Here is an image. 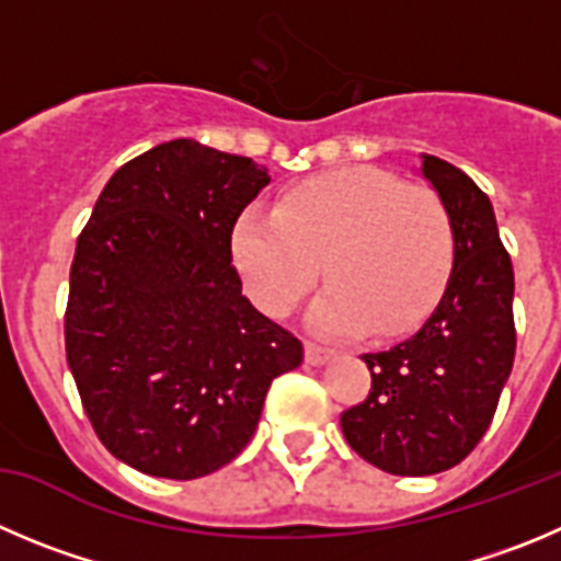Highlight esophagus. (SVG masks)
I'll return each mask as SVG.
<instances>
[{
	"mask_svg": "<svg viewBox=\"0 0 561 561\" xmlns=\"http://www.w3.org/2000/svg\"><path fill=\"white\" fill-rule=\"evenodd\" d=\"M305 354H307V363L310 365H323L334 352L332 348H327V345H318V343H312V340H307Z\"/></svg>",
	"mask_w": 561,
	"mask_h": 561,
	"instance_id": "34e87169",
	"label": "esophagus"
}]
</instances>
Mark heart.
I'll use <instances>...</instances> for the list:
<instances>
[{
  "instance_id": "obj_1",
  "label": "heart",
  "mask_w": 561,
  "mask_h": 561,
  "mask_svg": "<svg viewBox=\"0 0 561 561\" xmlns=\"http://www.w3.org/2000/svg\"><path fill=\"white\" fill-rule=\"evenodd\" d=\"M251 301L282 318L327 276L310 310L323 334H399L446 287L454 224L443 198L376 165L312 176L279 196L274 213L249 207L229 234Z\"/></svg>"
}]
</instances>
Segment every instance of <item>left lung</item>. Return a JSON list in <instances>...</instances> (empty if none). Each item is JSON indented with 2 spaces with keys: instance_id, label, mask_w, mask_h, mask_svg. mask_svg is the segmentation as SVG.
<instances>
[{
  "instance_id": "left-lung-1",
  "label": "left lung",
  "mask_w": 561,
  "mask_h": 561,
  "mask_svg": "<svg viewBox=\"0 0 561 561\" xmlns=\"http://www.w3.org/2000/svg\"><path fill=\"white\" fill-rule=\"evenodd\" d=\"M423 176L454 224V271L437 310L412 337L365 354L370 390L340 415L348 446L392 476H432L462 462L493 423L515 363V271L486 193L426 154Z\"/></svg>"
}]
</instances>
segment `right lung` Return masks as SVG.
I'll use <instances>...</instances> for the list:
<instances>
[{"mask_svg": "<svg viewBox=\"0 0 561 561\" xmlns=\"http://www.w3.org/2000/svg\"><path fill=\"white\" fill-rule=\"evenodd\" d=\"M271 182L251 157L169 140L110 176L77 238L66 359L115 459L191 481L232 462L305 345L243 298L229 234Z\"/></svg>", "mask_w": 561, "mask_h": 561, "instance_id": "1", "label": "right lung"}]
</instances>
